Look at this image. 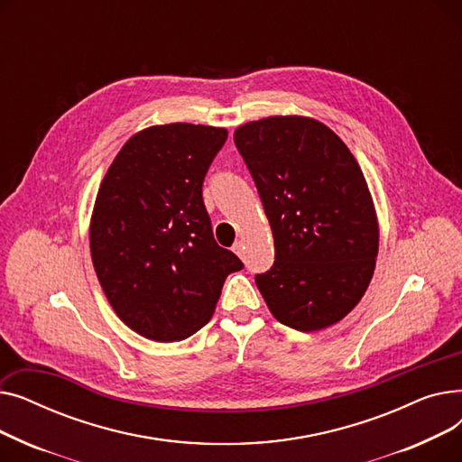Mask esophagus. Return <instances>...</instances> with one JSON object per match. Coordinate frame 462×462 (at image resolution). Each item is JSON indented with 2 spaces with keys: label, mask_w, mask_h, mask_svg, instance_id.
Wrapping results in <instances>:
<instances>
[{
  "label": "esophagus",
  "mask_w": 462,
  "mask_h": 462,
  "mask_svg": "<svg viewBox=\"0 0 462 462\" xmlns=\"http://www.w3.org/2000/svg\"><path fill=\"white\" fill-rule=\"evenodd\" d=\"M232 251H234L239 258H244V254H245V245H244V241H236L234 247H232Z\"/></svg>",
  "instance_id": "34e87169"
}]
</instances>
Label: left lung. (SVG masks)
Instances as JSON below:
<instances>
[{"mask_svg":"<svg viewBox=\"0 0 462 462\" xmlns=\"http://www.w3.org/2000/svg\"><path fill=\"white\" fill-rule=\"evenodd\" d=\"M275 239L254 277L273 317L298 331L343 320L373 279L378 221L346 143L317 119L272 116L236 129Z\"/></svg>","mask_w":462,"mask_h":462,"instance_id":"obj_1","label":"left lung"}]
</instances>
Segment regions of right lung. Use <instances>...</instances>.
<instances>
[{
    "mask_svg": "<svg viewBox=\"0 0 462 462\" xmlns=\"http://www.w3.org/2000/svg\"><path fill=\"white\" fill-rule=\"evenodd\" d=\"M226 129L168 124L119 150L97 192L89 226L93 268L121 322L159 343L204 328L225 279L244 268L217 245L202 199Z\"/></svg>",
    "mask_w": 462,
    "mask_h": 462,
    "instance_id": "1",
    "label": "right lung"
}]
</instances>
